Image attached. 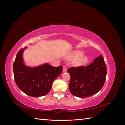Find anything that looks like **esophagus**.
I'll return each instance as SVG.
<instances>
[{
    "label": "esophagus",
    "instance_id": "esophagus-1",
    "mask_svg": "<svg viewBox=\"0 0 125 125\" xmlns=\"http://www.w3.org/2000/svg\"><path fill=\"white\" fill-rule=\"evenodd\" d=\"M67 70V68L65 66H63V73H65V72H66Z\"/></svg>",
    "mask_w": 125,
    "mask_h": 125
}]
</instances>
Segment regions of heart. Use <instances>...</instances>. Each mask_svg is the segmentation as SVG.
<instances>
[{
    "label": "heart",
    "mask_w": 125,
    "mask_h": 125,
    "mask_svg": "<svg viewBox=\"0 0 125 125\" xmlns=\"http://www.w3.org/2000/svg\"><path fill=\"white\" fill-rule=\"evenodd\" d=\"M84 52L81 51L77 50L73 52L70 54L66 56L68 60H73V66L75 67H82L88 63L89 58L86 55H82Z\"/></svg>",
    "instance_id": "obj_1"
}]
</instances>
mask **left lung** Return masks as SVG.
<instances>
[{
	"mask_svg": "<svg viewBox=\"0 0 125 125\" xmlns=\"http://www.w3.org/2000/svg\"><path fill=\"white\" fill-rule=\"evenodd\" d=\"M67 72L70 75L71 93L79 97H86L95 94L103 88L107 68L103 56L100 55L86 67H71Z\"/></svg>",
	"mask_w": 125,
	"mask_h": 125,
	"instance_id": "1",
	"label": "left lung"
}]
</instances>
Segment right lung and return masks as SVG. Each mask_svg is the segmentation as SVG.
<instances>
[{
	"instance_id": "right-lung-1",
	"label": "right lung",
	"mask_w": 125,
	"mask_h": 125,
	"mask_svg": "<svg viewBox=\"0 0 125 125\" xmlns=\"http://www.w3.org/2000/svg\"><path fill=\"white\" fill-rule=\"evenodd\" d=\"M26 48L25 47L18 52L13 62L16 83L22 92L29 96L40 97L46 95L55 79L62 73V67H52L48 63L35 67L25 65L23 53Z\"/></svg>"
}]
</instances>
